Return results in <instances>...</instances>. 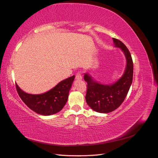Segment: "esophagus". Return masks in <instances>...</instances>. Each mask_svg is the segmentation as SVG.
Wrapping results in <instances>:
<instances>
[{
    "mask_svg": "<svg viewBox=\"0 0 158 158\" xmlns=\"http://www.w3.org/2000/svg\"><path fill=\"white\" fill-rule=\"evenodd\" d=\"M76 80H82V74L80 73H77L76 76Z\"/></svg>",
    "mask_w": 158,
    "mask_h": 158,
    "instance_id": "obj_1",
    "label": "esophagus"
}]
</instances>
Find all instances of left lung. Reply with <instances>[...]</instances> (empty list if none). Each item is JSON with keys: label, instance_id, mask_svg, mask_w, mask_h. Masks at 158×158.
Instances as JSON below:
<instances>
[{"label": "left lung", "instance_id": "obj_1", "mask_svg": "<svg viewBox=\"0 0 158 158\" xmlns=\"http://www.w3.org/2000/svg\"><path fill=\"white\" fill-rule=\"evenodd\" d=\"M114 47L120 48L125 56L127 64L121 77L113 84H104L95 80L89 73L84 78L87 82L85 101L94 111L108 113L121 106L130 89L133 78V62L131 55L123 42L113 38Z\"/></svg>", "mask_w": 158, "mask_h": 158}]
</instances>
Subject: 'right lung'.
<instances>
[{"label":"right lung","instance_id":"right-lung-1","mask_svg":"<svg viewBox=\"0 0 158 158\" xmlns=\"http://www.w3.org/2000/svg\"><path fill=\"white\" fill-rule=\"evenodd\" d=\"M75 76L62 80L47 92L40 94H27L18 86L16 87L19 96L26 106L33 111L44 116H49L61 111L68 100L69 91Z\"/></svg>","mask_w":158,"mask_h":158}]
</instances>
